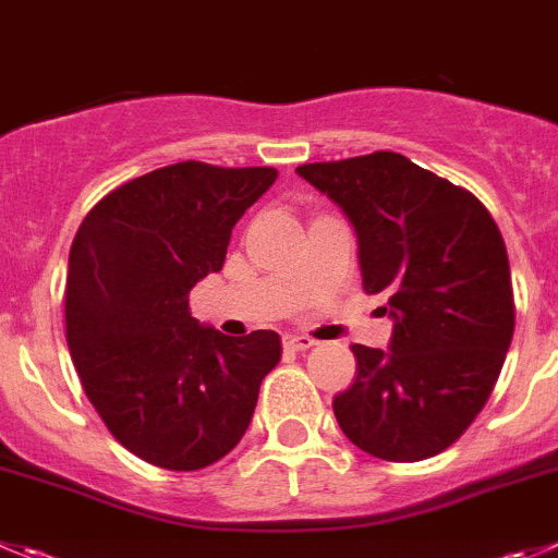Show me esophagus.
Returning a JSON list of instances; mask_svg holds the SVG:
<instances>
[{
    "mask_svg": "<svg viewBox=\"0 0 558 558\" xmlns=\"http://www.w3.org/2000/svg\"><path fill=\"white\" fill-rule=\"evenodd\" d=\"M282 344H284V350H293V353H301V350H310L312 344H315V339L301 337V333H284Z\"/></svg>",
    "mask_w": 558,
    "mask_h": 558,
    "instance_id": "obj_1",
    "label": "esophagus"
}]
</instances>
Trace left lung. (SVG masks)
Segmentation results:
<instances>
[{"mask_svg":"<svg viewBox=\"0 0 558 558\" xmlns=\"http://www.w3.org/2000/svg\"><path fill=\"white\" fill-rule=\"evenodd\" d=\"M295 172L359 238L362 282L395 320L389 350L353 344V386L333 397L350 441L391 463L452 447L485 408L514 331L504 238L471 191L378 150Z\"/></svg>","mask_w":558,"mask_h":558,"instance_id":"obj_1","label":"left lung"}]
</instances>
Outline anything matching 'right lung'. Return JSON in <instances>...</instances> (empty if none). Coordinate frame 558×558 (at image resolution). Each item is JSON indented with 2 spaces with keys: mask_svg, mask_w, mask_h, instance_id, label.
Listing matches in <instances>:
<instances>
[{
  "mask_svg": "<svg viewBox=\"0 0 558 558\" xmlns=\"http://www.w3.org/2000/svg\"><path fill=\"white\" fill-rule=\"evenodd\" d=\"M276 174L169 163L109 191L73 238V367L109 433L158 469L196 471L232 452L282 359L276 331L225 337L189 312L191 288L221 270L232 227Z\"/></svg>",
  "mask_w": 558,
  "mask_h": 558,
  "instance_id": "1",
  "label": "right lung"
}]
</instances>
